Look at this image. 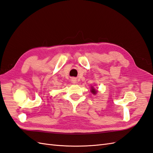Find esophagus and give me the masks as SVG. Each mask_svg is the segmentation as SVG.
<instances>
[{
	"label": "esophagus",
	"mask_w": 153,
	"mask_h": 153,
	"mask_svg": "<svg viewBox=\"0 0 153 153\" xmlns=\"http://www.w3.org/2000/svg\"><path fill=\"white\" fill-rule=\"evenodd\" d=\"M72 81V83H76V79H73Z\"/></svg>",
	"instance_id": "esophagus-1"
}]
</instances>
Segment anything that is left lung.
Instances as JSON below:
<instances>
[{
  "label": "left lung",
  "mask_w": 153,
  "mask_h": 153,
  "mask_svg": "<svg viewBox=\"0 0 153 153\" xmlns=\"http://www.w3.org/2000/svg\"><path fill=\"white\" fill-rule=\"evenodd\" d=\"M91 92H92V93H93V94H96V89H94L93 87H92V88H91Z\"/></svg>",
  "instance_id": "1"
}]
</instances>
